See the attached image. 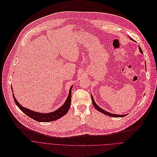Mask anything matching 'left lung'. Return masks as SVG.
<instances>
[{
    "mask_svg": "<svg viewBox=\"0 0 157 157\" xmlns=\"http://www.w3.org/2000/svg\"><path fill=\"white\" fill-rule=\"evenodd\" d=\"M130 39L131 40H133L131 37H130ZM139 51H140V52L142 53V54H143V52H142V49H141V48H140V47L139 46ZM91 100H92V103H93V106H94V107H95L98 111H100V112H101V113H103V114H106V115H107V116H111V117H124V116H126L127 114H122V115H119V114H112V113H109V112H107V111H105V110H103V109H101L100 107H99L97 105V103H95V101H94V99H93V96L92 95H91Z\"/></svg>",
    "mask_w": 157,
    "mask_h": 157,
    "instance_id": "1",
    "label": "left lung"
}]
</instances>
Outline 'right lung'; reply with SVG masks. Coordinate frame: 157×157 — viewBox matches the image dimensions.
<instances>
[{"label":"right lung","mask_w":157,"mask_h":157,"mask_svg":"<svg viewBox=\"0 0 157 157\" xmlns=\"http://www.w3.org/2000/svg\"><path fill=\"white\" fill-rule=\"evenodd\" d=\"M72 88V86L70 88L69 95H68L67 98L66 99L64 104L61 107H60L58 109H57L56 111H54V112L49 113H41L35 112L33 111L30 110L29 109L24 108L17 101V100L15 98L14 95H13V97L14 101H15L16 105H17V106L26 115H27L31 119H33L36 121L46 122L53 121L56 119H58L67 114V113L68 112V111L70 108L71 103ZM12 91H13V90H12Z\"/></svg>","instance_id":"add662e5"}]
</instances>
